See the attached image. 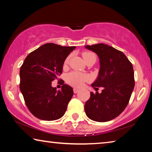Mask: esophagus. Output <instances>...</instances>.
Segmentation results:
<instances>
[{
  "label": "esophagus",
  "instance_id": "esophagus-1",
  "mask_svg": "<svg viewBox=\"0 0 152 152\" xmlns=\"http://www.w3.org/2000/svg\"><path fill=\"white\" fill-rule=\"evenodd\" d=\"M79 91H80V90L78 89V88H74V93H75V94H76L77 92H78Z\"/></svg>",
  "mask_w": 152,
  "mask_h": 152
}]
</instances>
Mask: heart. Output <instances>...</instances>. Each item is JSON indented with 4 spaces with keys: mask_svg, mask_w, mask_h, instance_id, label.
<instances>
[{
    "mask_svg": "<svg viewBox=\"0 0 152 152\" xmlns=\"http://www.w3.org/2000/svg\"><path fill=\"white\" fill-rule=\"evenodd\" d=\"M82 56L84 60H88V58L91 57H94L96 58V55L92 52H89V51H86L82 53ZM70 57H68L65 60L64 65H67L69 61ZM90 79V76L88 74H82L78 72H72L67 74L66 76V81L70 85L77 87H80L83 85L84 82L85 81L88 80Z\"/></svg>",
    "mask_w": 152,
    "mask_h": 152,
    "instance_id": "1",
    "label": "heart"
}]
</instances>
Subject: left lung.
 <instances>
[{
  "label": "left lung",
  "mask_w": 152,
  "mask_h": 152,
  "mask_svg": "<svg viewBox=\"0 0 152 152\" xmlns=\"http://www.w3.org/2000/svg\"><path fill=\"white\" fill-rule=\"evenodd\" d=\"M85 48L99 58V76L92 87L104 89L101 93L91 92L84 110L92 121H109L119 116L129 101L135 86L132 64L122 51L109 45L98 43Z\"/></svg>",
  "instance_id": "8db88e82"
}]
</instances>
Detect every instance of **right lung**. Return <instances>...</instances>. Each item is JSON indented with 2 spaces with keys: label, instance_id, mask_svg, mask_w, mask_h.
I'll return each mask as SVG.
<instances>
[{
  "label": "right lung",
  "instance_id": "1",
  "mask_svg": "<svg viewBox=\"0 0 152 152\" xmlns=\"http://www.w3.org/2000/svg\"><path fill=\"white\" fill-rule=\"evenodd\" d=\"M75 48L45 43L31 52L20 67V92L28 109L38 119L54 121L65 114L73 88L63 84L56 91L51 82L62 73L64 61Z\"/></svg>",
  "mask_w": 152,
  "mask_h": 152
}]
</instances>
